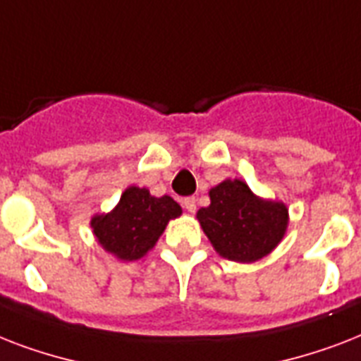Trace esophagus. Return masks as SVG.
<instances>
[{
  "instance_id": "esophagus-1",
  "label": "esophagus",
  "mask_w": 361,
  "mask_h": 361,
  "mask_svg": "<svg viewBox=\"0 0 361 361\" xmlns=\"http://www.w3.org/2000/svg\"><path fill=\"white\" fill-rule=\"evenodd\" d=\"M181 204H183V208H185L189 214H195V212H197V200H195L192 197L183 198V200H181Z\"/></svg>"
}]
</instances>
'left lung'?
<instances>
[{
    "label": "left lung",
    "instance_id": "obj_1",
    "mask_svg": "<svg viewBox=\"0 0 361 361\" xmlns=\"http://www.w3.org/2000/svg\"><path fill=\"white\" fill-rule=\"evenodd\" d=\"M197 219L221 257L251 264L283 241L288 208L281 200L255 195L243 180L226 178L209 189V206L198 209Z\"/></svg>",
    "mask_w": 361,
    "mask_h": 361
}]
</instances>
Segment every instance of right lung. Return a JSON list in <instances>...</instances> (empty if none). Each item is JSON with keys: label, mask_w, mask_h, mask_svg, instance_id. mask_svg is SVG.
<instances>
[{"label": "right lung", "mask_w": 361, "mask_h": 361, "mask_svg": "<svg viewBox=\"0 0 361 361\" xmlns=\"http://www.w3.org/2000/svg\"><path fill=\"white\" fill-rule=\"evenodd\" d=\"M180 215L181 206L169 195L153 197L146 187L129 185L109 214L93 215L90 226L104 251L121 262H133L146 257L169 221Z\"/></svg>", "instance_id": "right-lung-1"}]
</instances>
